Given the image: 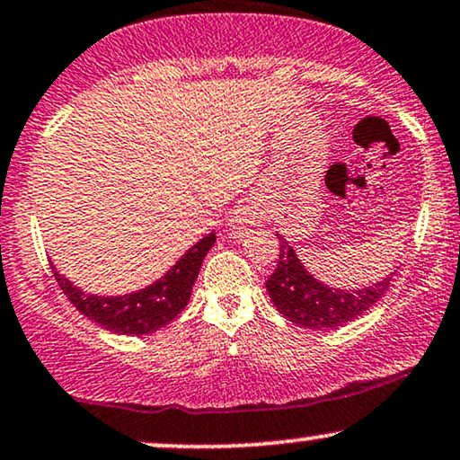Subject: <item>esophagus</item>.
Wrapping results in <instances>:
<instances>
[{
	"label": "esophagus",
	"mask_w": 460,
	"mask_h": 460,
	"mask_svg": "<svg viewBox=\"0 0 460 460\" xmlns=\"http://www.w3.org/2000/svg\"><path fill=\"white\" fill-rule=\"evenodd\" d=\"M259 220H261V217L254 208L243 206V208H240V210H235L234 218H231V226H234V231L237 235H243V234H248L250 229H254V226L259 225Z\"/></svg>",
	"instance_id": "34e87169"
}]
</instances>
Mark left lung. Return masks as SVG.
Wrapping results in <instances>:
<instances>
[{
    "instance_id": "obj_1",
    "label": "left lung",
    "mask_w": 460,
    "mask_h": 460,
    "mask_svg": "<svg viewBox=\"0 0 460 460\" xmlns=\"http://www.w3.org/2000/svg\"><path fill=\"white\" fill-rule=\"evenodd\" d=\"M280 261L267 278V293L282 316L305 329H337L367 312L386 293L391 276L367 288H331L305 271L295 250L278 234Z\"/></svg>"
}]
</instances>
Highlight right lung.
<instances>
[{
	"mask_svg": "<svg viewBox=\"0 0 460 460\" xmlns=\"http://www.w3.org/2000/svg\"><path fill=\"white\" fill-rule=\"evenodd\" d=\"M214 242H217V235H206L193 248H189V252L161 280L137 290V293L120 295V297H100V295L83 293L55 267H52V273L66 297L89 321L120 335H146L165 327L187 307L203 257L214 246Z\"/></svg>",
	"mask_w": 460,
	"mask_h": 460,
	"instance_id": "1",
	"label": "right lung"
}]
</instances>
